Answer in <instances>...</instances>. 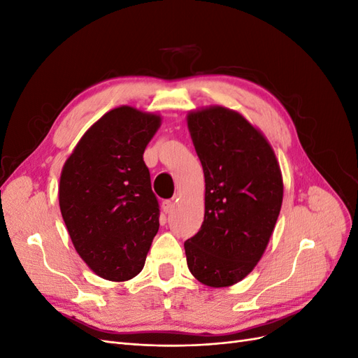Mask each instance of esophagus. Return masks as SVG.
Masks as SVG:
<instances>
[{
	"label": "esophagus",
	"instance_id": "1",
	"mask_svg": "<svg viewBox=\"0 0 358 358\" xmlns=\"http://www.w3.org/2000/svg\"><path fill=\"white\" fill-rule=\"evenodd\" d=\"M173 208H175V203H173L171 200L162 201V210H164L166 213H170L173 210Z\"/></svg>",
	"mask_w": 358,
	"mask_h": 358
}]
</instances>
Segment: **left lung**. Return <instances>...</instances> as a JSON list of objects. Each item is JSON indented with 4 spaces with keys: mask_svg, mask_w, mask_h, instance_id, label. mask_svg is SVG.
Here are the masks:
<instances>
[{
    "mask_svg": "<svg viewBox=\"0 0 358 358\" xmlns=\"http://www.w3.org/2000/svg\"><path fill=\"white\" fill-rule=\"evenodd\" d=\"M187 121L206 182L204 221L183 245L188 268L204 285L230 287L266 251L282 206V175L267 138L241 113L210 106Z\"/></svg>",
    "mask_w": 358,
    "mask_h": 358,
    "instance_id": "obj_1",
    "label": "left lung"
}]
</instances>
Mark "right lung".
Wrapping results in <instances>:
<instances>
[{
  "label": "right lung",
  "instance_id": "add662e5",
  "mask_svg": "<svg viewBox=\"0 0 358 358\" xmlns=\"http://www.w3.org/2000/svg\"><path fill=\"white\" fill-rule=\"evenodd\" d=\"M159 115L121 106L83 134L59 180V209L71 242L95 275L137 276L159 229V206L143 152Z\"/></svg>",
  "mask_w": 358,
  "mask_h": 358
}]
</instances>
